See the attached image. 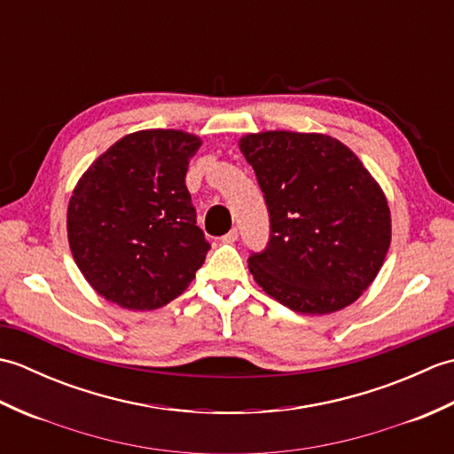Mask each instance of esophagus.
I'll return each instance as SVG.
<instances>
[{"instance_id": "34e87169", "label": "esophagus", "mask_w": 454, "mask_h": 454, "mask_svg": "<svg viewBox=\"0 0 454 454\" xmlns=\"http://www.w3.org/2000/svg\"><path fill=\"white\" fill-rule=\"evenodd\" d=\"M236 239H238V228H232L228 234L222 236V242H226V244H234Z\"/></svg>"}]
</instances>
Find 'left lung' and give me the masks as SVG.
<instances>
[{
    "label": "left lung",
    "mask_w": 454,
    "mask_h": 454,
    "mask_svg": "<svg viewBox=\"0 0 454 454\" xmlns=\"http://www.w3.org/2000/svg\"><path fill=\"white\" fill-rule=\"evenodd\" d=\"M239 150L269 210V242L247 259L255 283L301 314L353 304L390 247V208L355 153L327 134H247Z\"/></svg>",
    "instance_id": "8db88e82"
}]
</instances>
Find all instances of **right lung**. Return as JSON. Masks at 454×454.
I'll return each mask as SVG.
<instances>
[{
  "label": "right lung",
  "instance_id": "right-lung-1",
  "mask_svg": "<svg viewBox=\"0 0 454 454\" xmlns=\"http://www.w3.org/2000/svg\"><path fill=\"white\" fill-rule=\"evenodd\" d=\"M200 138L183 130L127 134L95 160L67 205V242L105 301L156 310L177 298L210 244L185 185Z\"/></svg>",
  "mask_w": 454,
  "mask_h": 454
}]
</instances>
